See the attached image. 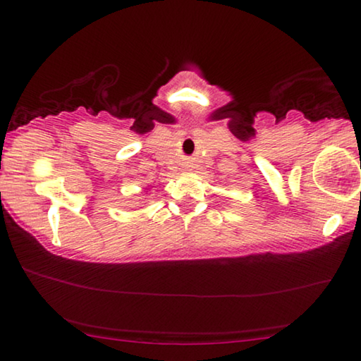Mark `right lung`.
<instances>
[{
	"instance_id": "add662e5",
	"label": "right lung",
	"mask_w": 361,
	"mask_h": 361,
	"mask_svg": "<svg viewBox=\"0 0 361 361\" xmlns=\"http://www.w3.org/2000/svg\"><path fill=\"white\" fill-rule=\"evenodd\" d=\"M146 194H148V192H146Z\"/></svg>"
}]
</instances>
